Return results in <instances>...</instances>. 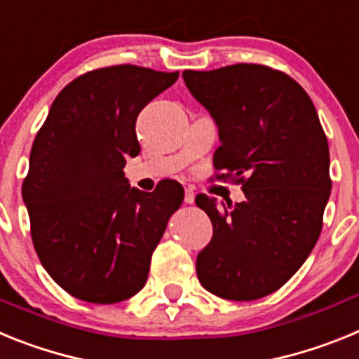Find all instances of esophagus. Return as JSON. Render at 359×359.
<instances>
[{"mask_svg": "<svg viewBox=\"0 0 359 359\" xmlns=\"http://www.w3.org/2000/svg\"><path fill=\"white\" fill-rule=\"evenodd\" d=\"M194 198H196L194 190L185 189V203H187V205H192V203H194Z\"/></svg>", "mask_w": 359, "mask_h": 359, "instance_id": "obj_1", "label": "esophagus"}]
</instances>
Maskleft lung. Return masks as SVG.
<instances>
[{"mask_svg": "<svg viewBox=\"0 0 359 359\" xmlns=\"http://www.w3.org/2000/svg\"><path fill=\"white\" fill-rule=\"evenodd\" d=\"M183 81L219 129L217 180L244 192L228 207L196 198L214 226L198 278L226 300H257L284 286L318 241L331 196L327 138L309 95L278 69L243 62L185 69Z\"/></svg>", "mask_w": 359, "mask_h": 359, "instance_id": "obj_1", "label": "left lung"}]
</instances>
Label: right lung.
I'll use <instances>...</instances> for the list:
<instances>
[{
  "instance_id": "right-lung-1",
  "label": "right lung",
  "mask_w": 359,
  "mask_h": 359,
  "mask_svg": "<svg viewBox=\"0 0 359 359\" xmlns=\"http://www.w3.org/2000/svg\"><path fill=\"white\" fill-rule=\"evenodd\" d=\"M180 73L120 65L88 72L53 100L30 151L23 201L41 264L72 297L116 304L145 286L183 187L147 194L123 176L140 152L138 113Z\"/></svg>"
}]
</instances>
